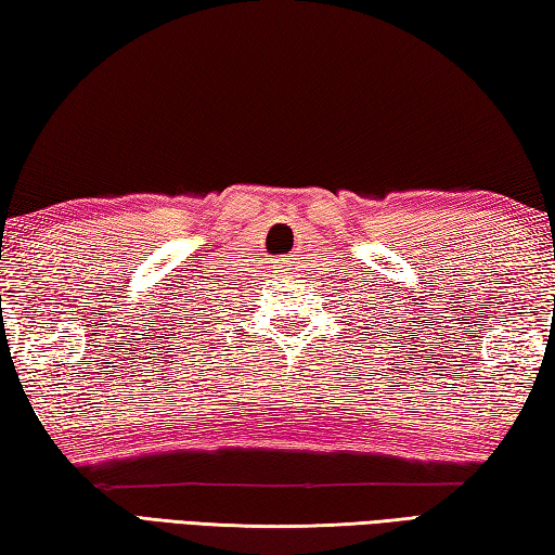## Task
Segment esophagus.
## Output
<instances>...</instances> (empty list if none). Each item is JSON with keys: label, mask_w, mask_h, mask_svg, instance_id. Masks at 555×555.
<instances>
[{"label": "esophagus", "mask_w": 555, "mask_h": 555, "mask_svg": "<svg viewBox=\"0 0 555 555\" xmlns=\"http://www.w3.org/2000/svg\"><path fill=\"white\" fill-rule=\"evenodd\" d=\"M279 269H281V267H279Z\"/></svg>", "instance_id": "34e87169"}]
</instances>
